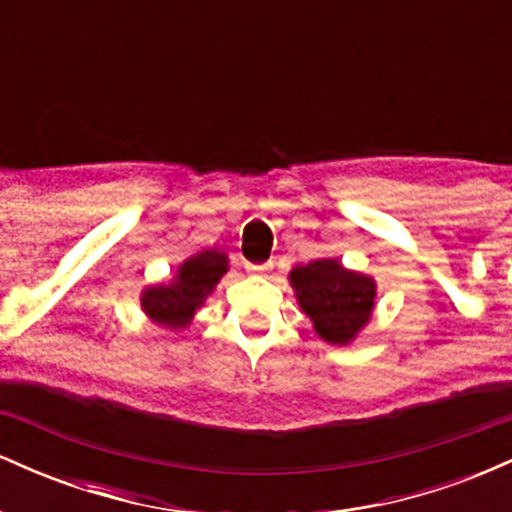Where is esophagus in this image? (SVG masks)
Wrapping results in <instances>:
<instances>
[{"label": "esophagus", "instance_id": "1", "mask_svg": "<svg viewBox=\"0 0 512 512\" xmlns=\"http://www.w3.org/2000/svg\"><path fill=\"white\" fill-rule=\"evenodd\" d=\"M274 267V262H262V264H252V262H248L245 264V269H248V272H255V274H262V272H269V269Z\"/></svg>", "mask_w": 512, "mask_h": 512}]
</instances>
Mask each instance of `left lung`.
Wrapping results in <instances>:
<instances>
[{
  "instance_id": "8db88e82",
  "label": "left lung",
  "mask_w": 512,
  "mask_h": 512,
  "mask_svg": "<svg viewBox=\"0 0 512 512\" xmlns=\"http://www.w3.org/2000/svg\"><path fill=\"white\" fill-rule=\"evenodd\" d=\"M298 305L315 332L330 344H349L368 325L375 305V281L349 272L337 260L298 264L289 274Z\"/></svg>"
}]
</instances>
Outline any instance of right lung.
Masks as SVG:
<instances>
[{"mask_svg": "<svg viewBox=\"0 0 512 512\" xmlns=\"http://www.w3.org/2000/svg\"><path fill=\"white\" fill-rule=\"evenodd\" d=\"M228 272L226 252L202 250L178 267L170 284L149 286L142 291V310L156 325L168 330H182L204 305V298L216 289Z\"/></svg>", "mask_w": 512, "mask_h": 512, "instance_id": "1", "label": "right lung"}]
</instances>
